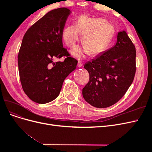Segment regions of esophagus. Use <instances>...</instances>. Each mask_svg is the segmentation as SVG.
<instances>
[{"label":"esophagus","instance_id":"obj_1","mask_svg":"<svg viewBox=\"0 0 152 152\" xmlns=\"http://www.w3.org/2000/svg\"><path fill=\"white\" fill-rule=\"evenodd\" d=\"M82 65H83V63H82L81 61H78V64H77L78 67L80 68V67H82Z\"/></svg>","mask_w":152,"mask_h":152}]
</instances>
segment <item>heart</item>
Masks as SVG:
<instances>
[{
    "instance_id": "heart-1",
    "label": "heart",
    "mask_w": 152,
    "mask_h": 152,
    "mask_svg": "<svg viewBox=\"0 0 152 152\" xmlns=\"http://www.w3.org/2000/svg\"><path fill=\"white\" fill-rule=\"evenodd\" d=\"M82 34L81 42L83 47L72 50L70 54L78 59H82L86 54L93 56L102 53L111 42L113 28L102 18H93L86 16L79 18L76 25H70L64 28L62 39L69 48H73Z\"/></svg>"
}]
</instances>
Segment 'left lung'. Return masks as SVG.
<instances>
[{"mask_svg": "<svg viewBox=\"0 0 152 152\" xmlns=\"http://www.w3.org/2000/svg\"><path fill=\"white\" fill-rule=\"evenodd\" d=\"M136 49L125 31L118 32L113 46L87 62L89 80L82 89L86 102L96 108L118 102L132 83L136 73Z\"/></svg>", "mask_w": 152, "mask_h": 152, "instance_id": "8db88e82", "label": "left lung"}]
</instances>
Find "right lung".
I'll use <instances>...</instances> for the list:
<instances>
[{
    "label": "right lung",
    "mask_w": 152,
    "mask_h": 152,
    "mask_svg": "<svg viewBox=\"0 0 152 152\" xmlns=\"http://www.w3.org/2000/svg\"><path fill=\"white\" fill-rule=\"evenodd\" d=\"M70 11L66 7L48 12L26 31L18 56L20 81L33 102L45 104L56 99L77 61L63 46L62 31ZM66 56L64 62L55 58Z\"/></svg>",
    "instance_id": "add662e5"
}]
</instances>
